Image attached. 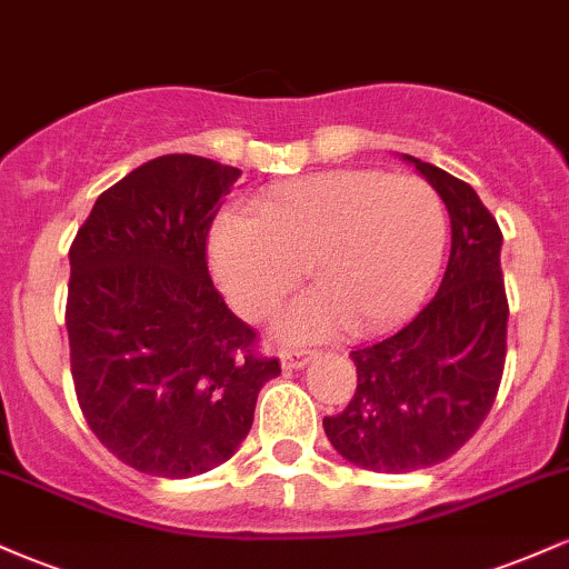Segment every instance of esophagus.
I'll return each instance as SVG.
<instances>
[{
    "label": "esophagus",
    "mask_w": 569,
    "mask_h": 569,
    "mask_svg": "<svg viewBox=\"0 0 569 569\" xmlns=\"http://www.w3.org/2000/svg\"><path fill=\"white\" fill-rule=\"evenodd\" d=\"M310 358H312V350H302V348H286L280 352V363H283V369H302Z\"/></svg>",
    "instance_id": "esophagus-1"
}]
</instances>
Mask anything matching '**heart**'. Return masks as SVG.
Wrapping results in <instances>:
<instances>
[{
	"label": "heart",
	"instance_id": "1",
	"mask_svg": "<svg viewBox=\"0 0 569 569\" xmlns=\"http://www.w3.org/2000/svg\"><path fill=\"white\" fill-rule=\"evenodd\" d=\"M443 208L415 176L326 171L227 213L211 232V267L234 312L264 321L297 289L305 264L318 289L283 318L297 337L348 323L371 335L401 321L439 272Z\"/></svg>",
	"mask_w": 569,
	"mask_h": 569
}]
</instances>
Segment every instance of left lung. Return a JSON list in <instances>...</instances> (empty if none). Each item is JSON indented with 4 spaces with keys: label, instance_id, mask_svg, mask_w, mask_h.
<instances>
[{
    "label": "left lung",
    "instance_id": "8db88e82",
    "mask_svg": "<svg viewBox=\"0 0 569 569\" xmlns=\"http://www.w3.org/2000/svg\"><path fill=\"white\" fill-rule=\"evenodd\" d=\"M452 221L439 291L396 335L350 352L356 393L323 417L331 447L352 466L409 473L452 457L479 430L506 367L508 297L502 232L471 184L417 158Z\"/></svg>",
    "mask_w": 569,
    "mask_h": 569
}]
</instances>
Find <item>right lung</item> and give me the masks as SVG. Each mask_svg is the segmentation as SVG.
Listing matches in <instances>:
<instances>
[{
    "instance_id": "right-lung-1",
    "label": "right lung",
    "mask_w": 569,
    "mask_h": 569,
    "mask_svg": "<svg viewBox=\"0 0 569 569\" xmlns=\"http://www.w3.org/2000/svg\"><path fill=\"white\" fill-rule=\"evenodd\" d=\"M240 171L162 154L98 194L69 248L77 403L117 460L187 479L234 455L276 356L224 305L208 232Z\"/></svg>"
}]
</instances>
